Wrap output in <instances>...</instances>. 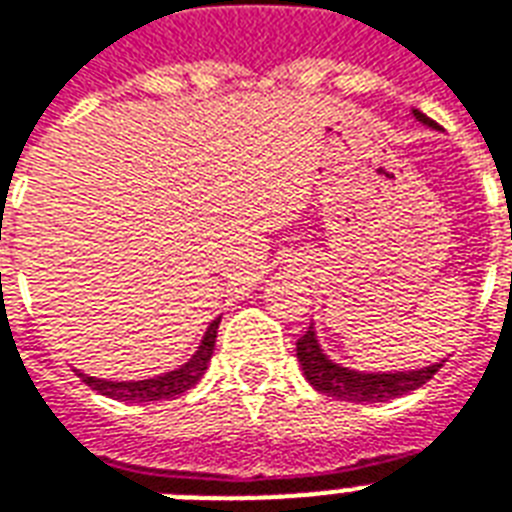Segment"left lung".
Returning <instances> with one entry per match:
<instances>
[{
  "mask_svg": "<svg viewBox=\"0 0 512 512\" xmlns=\"http://www.w3.org/2000/svg\"><path fill=\"white\" fill-rule=\"evenodd\" d=\"M413 120H419L424 128L438 131V123L429 120L427 115H421L419 109L411 112ZM298 351V362L303 368V376L317 392L335 400H346V403H386L403 397L413 389H419L421 384H427L429 378L438 373V368L446 360L432 362L424 368H408V370H354L346 368L341 362H335L333 357H327V351L322 349V343L317 338V327L311 325L303 338L295 343Z\"/></svg>",
  "mask_w": 512,
  "mask_h": 512,
  "instance_id": "1",
  "label": "left lung"
}]
</instances>
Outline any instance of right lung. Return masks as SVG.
Instances as JSON below:
<instances>
[{"mask_svg": "<svg viewBox=\"0 0 512 512\" xmlns=\"http://www.w3.org/2000/svg\"><path fill=\"white\" fill-rule=\"evenodd\" d=\"M217 327H220V319H212L209 327H206L204 338L198 343V349L193 351V357L182 362L179 368L161 373V376L136 378V381H107V378L88 376L83 370H77V376L83 378L91 389L101 392L104 397L120 400V403H158V400H169V397H177L187 392V389H193L204 378L206 368L212 362Z\"/></svg>", "mask_w": 512, "mask_h": 512, "instance_id": "right-lung-1", "label": "right lung"}]
</instances>
